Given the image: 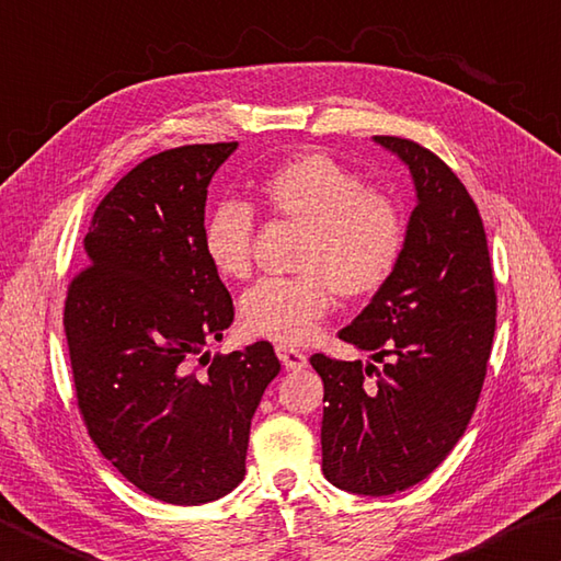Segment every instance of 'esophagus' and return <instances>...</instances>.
I'll list each match as a JSON object with an SVG mask.
<instances>
[{"label": "esophagus", "mask_w": 561, "mask_h": 561, "mask_svg": "<svg viewBox=\"0 0 561 561\" xmlns=\"http://www.w3.org/2000/svg\"><path fill=\"white\" fill-rule=\"evenodd\" d=\"M277 357L282 365L291 371H301V369H306V365H309V359H306L304 353H299V350H294V347H287V345H277Z\"/></svg>", "instance_id": "1"}]
</instances>
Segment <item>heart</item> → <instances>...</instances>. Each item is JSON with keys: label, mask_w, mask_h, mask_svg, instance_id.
Returning a JSON list of instances; mask_svg holds the SVG:
<instances>
[{"label": "heart", "mask_w": 561, "mask_h": 561, "mask_svg": "<svg viewBox=\"0 0 561 561\" xmlns=\"http://www.w3.org/2000/svg\"><path fill=\"white\" fill-rule=\"evenodd\" d=\"M270 214L306 230L296 277H267L240 299V323L255 337L301 345L331 311L333 291L359 299L381 289L403 252V218L387 196L323 152L279 162L257 182ZM255 216L243 202H221L204 221V252L226 279L250 274Z\"/></svg>", "instance_id": "1"}]
</instances>
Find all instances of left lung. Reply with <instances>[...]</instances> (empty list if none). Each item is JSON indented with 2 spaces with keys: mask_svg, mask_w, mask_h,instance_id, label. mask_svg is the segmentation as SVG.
Instances as JSON below:
<instances>
[{
  "mask_svg": "<svg viewBox=\"0 0 561 561\" xmlns=\"http://www.w3.org/2000/svg\"><path fill=\"white\" fill-rule=\"evenodd\" d=\"M375 142L405 164L415 208L397 270L337 337L388 362L379 369L313 355L311 365L323 379L325 479L391 496L423 481L465 435L486 377L496 291L467 186L419 142Z\"/></svg>",
  "mask_w": 561,
  "mask_h": 561,
  "instance_id": "8db88e82",
  "label": "left lung"
}]
</instances>
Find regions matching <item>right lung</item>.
Segmentation results:
<instances>
[{
  "label": "right lung",
  "instance_id": "1",
  "mask_svg": "<svg viewBox=\"0 0 561 561\" xmlns=\"http://www.w3.org/2000/svg\"><path fill=\"white\" fill-rule=\"evenodd\" d=\"M238 142L142 160L108 192L65 301L77 405L94 445L130 484L202 506L245 477L250 423L279 359L267 340L206 362L233 301L204 252L211 178Z\"/></svg>",
  "mask_w": 561,
  "mask_h": 561
}]
</instances>
